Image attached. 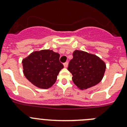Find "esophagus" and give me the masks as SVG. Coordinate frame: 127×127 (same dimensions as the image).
Returning <instances> with one entry per match:
<instances>
[{"label": "esophagus", "mask_w": 127, "mask_h": 127, "mask_svg": "<svg viewBox=\"0 0 127 127\" xmlns=\"http://www.w3.org/2000/svg\"><path fill=\"white\" fill-rule=\"evenodd\" d=\"M64 67H65V68H67V66H68V62H65L64 64Z\"/></svg>", "instance_id": "1"}]
</instances>
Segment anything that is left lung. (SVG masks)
I'll list each match as a JSON object with an SVG mask.
<instances>
[{"mask_svg":"<svg viewBox=\"0 0 127 127\" xmlns=\"http://www.w3.org/2000/svg\"><path fill=\"white\" fill-rule=\"evenodd\" d=\"M67 68L72 74L74 83L84 90L101 82L104 76L106 64L95 55L75 50Z\"/></svg>","mask_w":127,"mask_h":127,"instance_id":"1","label":"left lung"}]
</instances>
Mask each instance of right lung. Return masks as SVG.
<instances>
[{
	"instance_id": "obj_1",
	"label": "right lung",
	"mask_w": 127,
	"mask_h": 127,
	"mask_svg": "<svg viewBox=\"0 0 127 127\" xmlns=\"http://www.w3.org/2000/svg\"><path fill=\"white\" fill-rule=\"evenodd\" d=\"M60 55L53 50H43L31 53L23 60V73L28 80L41 89L52 87L64 65Z\"/></svg>"
}]
</instances>
